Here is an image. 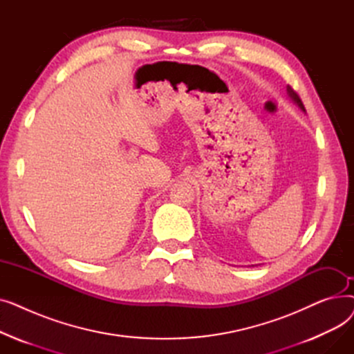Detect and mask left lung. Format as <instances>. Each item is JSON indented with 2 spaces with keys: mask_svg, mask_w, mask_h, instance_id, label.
Segmentation results:
<instances>
[{
  "mask_svg": "<svg viewBox=\"0 0 354 354\" xmlns=\"http://www.w3.org/2000/svg\"><path fill=\"white\" fill-rule=\"evenodd\" d=\"M287 90H288V95L291 96V99H292V100H294L297 104H299V106H300V107H301V109L306 111V107H304V104H303V102H301L300 96L297 95V91H295V90H294L291 86H288V87H287Z\"/></svg>",
  "mask_w": 354,
  "mask_h": 354,
  "instance_id": "1",
  "label": "left lung"
}]
</instances>
